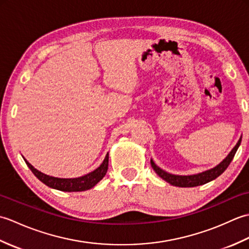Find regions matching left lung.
Masks as SVG:
<instances>
[{
    "label": "left lung",
    "instance_id": "obj_1",
    "mask_svg": "<svg viewBox=\"0 0 249 249\" xmlns=\"http://www.w3.org/2000/svg\"><path fill=\"white\" fill-rule=\"evenodd\" d=\"M242 138H240L239 142H237L236 145L232 149V151L229 153V155L227 156L225 160L221 161L218 166H216L215 168L211 169V170L201 172L198 174H194V176H174V174L168 173L166 171L161 170L160 167H157L154 161L151 160V165L152 168L154 169L155 172L160 176L162 179H165L166 182L170 183L173 186H178V187H195V186H200V185H203L208 182L213 181L216 178H218L221 173H223L228 166L230 165V162L233 160V157L235 155V153L239 149V146L241 144Z\"/></svg>",
    "mask_w": 249,
    "mask_h": 249
}]
</instances>
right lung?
<instances>
[{
	"instance_id": "right-lung-1",
	"label": "right lung",
	"mask_w": 249,
	"mask_h": 249,
	"mask_svg": "<svg viewBox=\"0 0 249 249\" xmlns=\"http://www.w3.org/2000/svg\"><path fill=\"white\" fill-rule=\"evenodd\" d=\"M108 160H109V155L107 154L105 157L103 163L96 169V170L87 174V176L76 178H59L49 177L47 176V174H44L40 171L36 170V169L26 160H25V163L31 169V171L34 173V176L38 178L39 181L46 184L47 186L62 190V192H83V190H88L89 188L94 187L95 185H96L100 179L105 177V174L107 173V170H108Z\"/></svg>"
}]
</instances>
